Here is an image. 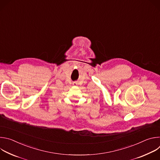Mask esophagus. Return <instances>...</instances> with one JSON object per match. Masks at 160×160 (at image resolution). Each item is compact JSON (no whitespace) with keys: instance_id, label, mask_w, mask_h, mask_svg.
I'll return each mask as SVG.
<instances>
[{"instance_id":"34e87169","label":"esophagus","mask_w":160,"mask_h":160,"mask_svg":"<svg viewBox=\"0 0 160 160\" xmlns=\"http://www.w3.org/2000/svg\"><path fill=\"white\" fill-rule=\"evenodd\" d=\"M77 84H78V83H77V82H73V85H75H75H77Z\"/></svg>"}]
</instances>
